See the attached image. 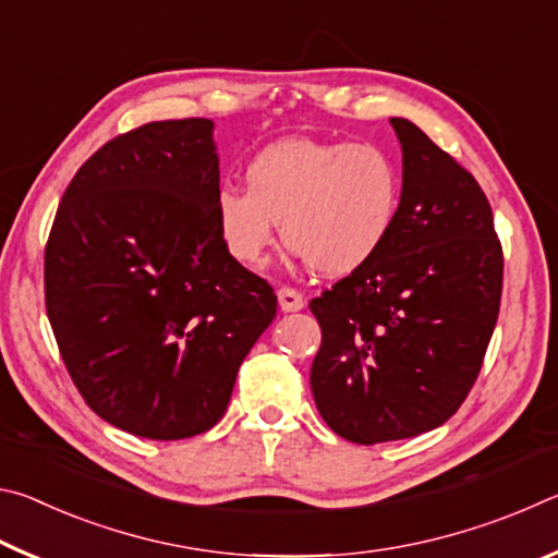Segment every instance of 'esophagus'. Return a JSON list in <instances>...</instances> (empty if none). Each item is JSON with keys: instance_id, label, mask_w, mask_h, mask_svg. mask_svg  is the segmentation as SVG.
<instances>
[{"instance_id": "esophagus-1", "label": "esophagus", "mask_w": 558, "mask_h": 558, "mask_svg": "<svg viewBox=\"0 0 558 558\" xmlns=\"http://www.w3.org/2000/svg\"><path fill=\"white\" fill-rule=\"evenodd\" d=\"M278 302H280L282 313H300V310L305 307V298H302L300 292L292 290V288H280L278 290Z\"/></svg>"}]
</instances>
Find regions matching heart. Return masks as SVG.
I'll list each match as a JSON object with an SVG mask.
<instances>
[{"instance_id":"heart-1","label":"heart","mask_w":558,"mask_h":558,"mask_svg":"<svg viewBox=\"0 0 558 558\" xmlns=\"http://www.w3.org/2000/svg\"><path fill=\"white\" fill-rule=\"evenodd\" d=\"M245 186L216 192V231L229 256L258 268L278 223L292 251L329 278L364 268L399 216L401 172L372 143L278 140L245 167Z\"/></svg>"}]
</instances>
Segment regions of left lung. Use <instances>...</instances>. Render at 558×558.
<instances>
[{
    "label": "left lung",
    "mask_w": 558,
    "mask_h": 558,
    "mask_svg": "<svg viewBox=\"0 0 558 558\" xmlns=\"http://www.w3.org/2000/svg\"><path fill=\"white\" fill-rule=\"evenodd\" d=\"M391 128L403 155L393 231L310 302L323 327L310 372L317 411L362 446L418 436L460 409L502 298V245L475 177L411 120Z\"/></svg>",
    "instance_id": "1"
}]
</instances>
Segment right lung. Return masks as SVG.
<instances>
[{
    "mask_svg": "<svg viewBox=\"0 0 558 558\" xmlns=\"http://www.w3.org/2000/svg\"><path fill=\"white\" fill-rule=\"evenodd\" d=\"M214 120L149 122L102 145L65 189L46 245V313L102 421L182 440L221 421L278 298L216 231Z\"/></svg>",
    "mask_w": 558,
    "mask_h": 558,
    "instance_id": "obj_1",
    "label": "right lung"
}]
</instances>
